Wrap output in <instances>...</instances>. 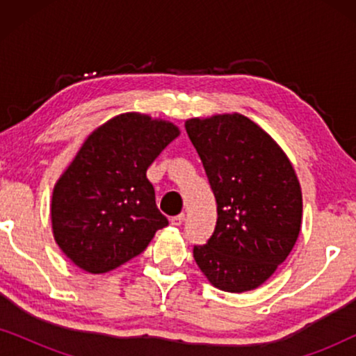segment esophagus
Here are the masks:
<instances>
[{
    "mask_svg": "<svg viewBox=\"0 0 356 356\" xmlns=\"http://www.w3.org/2000/svg\"><path fill=\"white\" fill-rule=\"evenodd\" d=\"M183 220H184V213H179V216H175L170 218V223H172L173 227H179L183 223Z\"/></svg>",
    "mask_w": 356,
    "mask_h": 356,
    "instance_id": "1",
    "label": "esophagus"
}]
</instances>
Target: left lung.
I'll list each match as a JSON object with an SVG mask.
<instances>
[{
    "instance_id": "1",
    "label": "left lung",
    "mask_w": 356,
    "mask_h": 356,
    "mask_svg": "<svg viewBox=\"0 0 356 356\" xmlns=\"http://www.w3.org/2000/svg\"><path fill=\"white\" fill-rule=\"evenodd\" d=\"M186 133L217 201V225L194 261L218 290L261 286L293 250L303 196L284 149L241 113L189 118Z\"/></svg>"
}]
</instances>
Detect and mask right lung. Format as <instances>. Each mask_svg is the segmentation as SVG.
<instances>
[{
	"mask_svg": "<svg viewBox=\"0 0 356 356\" xmlns=\"http://www.w3.org/2000/svg\"><path fill=\"white\" fill-rule=\"evenodd\" d=\"M179 133L172 121L128 111L87 136L50 204L53 238L72 264L105 274L140 254L168 225L145 173Z\"/></svg>",
	"mask_w": 356,
	"mask_h": 356,
	"instance_id": "obj_1",
	"label": "right lung"
}]
</instances>
